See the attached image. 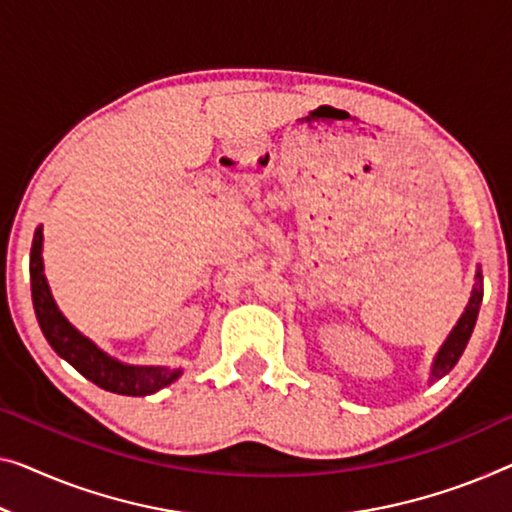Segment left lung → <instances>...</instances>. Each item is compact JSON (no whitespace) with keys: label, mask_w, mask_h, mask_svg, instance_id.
Returning <instances> with one entry per match:
<instances>
[{"label":"left lung","mask_w":512,"mask_h":512,"mask_svg":"<svg viewBox=\"0 0 512 512\" xmlns=\"http://www.w3.org/2000/svg\"><path fill=\"white\" fill-rule=\"evenodd\" d=\"M474 287H471V296L469 303L464 305V312L457 319V324L453 326V331L448 333V338L444 340V345L439 347V352L434 354L432 365H430V381H437L441 377H446L448 372L455 368V363L460 361V356L464 349H467V342L474 333L476 319H478V310L480 303H483V273H480V266L476 264V276H474Z\"/></svg>","instance_id":"obj_1"}]
</instances>
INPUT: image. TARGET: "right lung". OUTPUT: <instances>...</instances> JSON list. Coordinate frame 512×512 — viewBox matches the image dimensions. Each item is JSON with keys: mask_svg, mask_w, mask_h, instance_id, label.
Listing matches in <instances>:
<instances>
[{"mask_svg": "<svg viewBox=\"0 0 512 512\" xmlns=\"http://www.w3.org/2000/svg\"><path fill=\"white\" fill-rule=\"evenodd\" d=\"M29 276H32V301L38 326L55 352L73 365L82 377L94 381L96 386L119 395H151L160 388L177 381L183 370L167 365H131L110 356L82 335L59 310L55 296L50 292L48 278L43 273V227H36L29 255Z\"/></svg>", "mask_w": 512, "mask_h": 512, "instance_id": "right-lung-1", "label": "right lung"}]
</instances>
